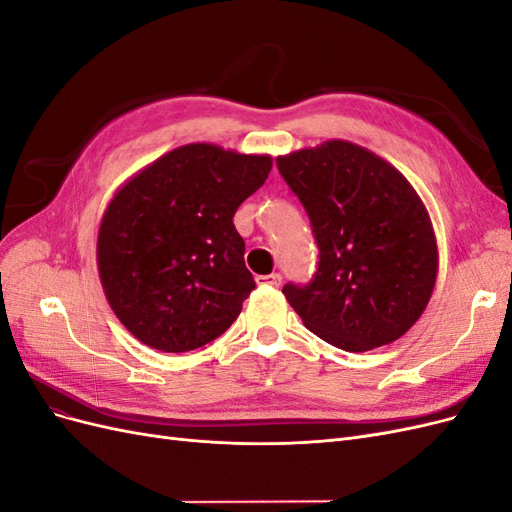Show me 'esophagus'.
Here are the masks:
<instances>
[{"label":"esophagus","instance_id":"obj_1","mask_svg":"<svg viewBox=\"0 0 512 512\" xmlns=\"http://www.w3.org/2000/svg\"><path fill=\"white\" fill-rule=\"evenodd\" d=\"M256 282H258V284H269V286H273V288H280V286H282V275H280V273L256 275Z\"/></svg>","mask_w":512,"mask_h":512}]
</instances>
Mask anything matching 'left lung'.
I'll list each match as a JSON object with an SVG mask.
<instances>
[{"instance_id":"1","label":"left lung","mask_w":512,"mask_h":512,"mask_svg":"<svg viewBox=\"0 0 512 512\" xmlns=\"http://www.w3.org/2000/svg\"><path fill=\"white\" fill-rule=\"evenodd\" d=\"M318 243V269L282 292L305 327L346 352L386 346L421 318L438 275L429 213L395 166L327 141L275 160Z\"/></svg>"}]
</instances>
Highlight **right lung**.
I'll return each mask as SVG.
<instances>
[{
    "label": "right lung",
    "instance_id": "right-lung-1",
    "mask_svg": "<svg viewBox=\"0 0 512 512\" xmlns=\"http://www.w3.org/2000/svg\"><path fill=\"white\" fill-rule=\"evenodd\" d=\"M271 156L192 143L134 175L108 203L98 271L138 342L188 352L220 337L256 288L232 218L271 173Z\"/></svg>",
    "mask_w": 512,
    "mask_h": 512
}]
</instances>
